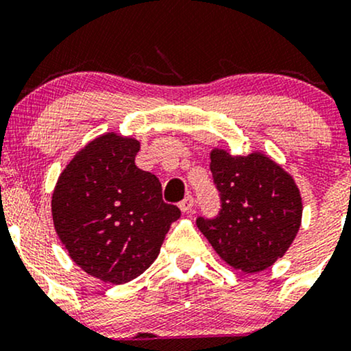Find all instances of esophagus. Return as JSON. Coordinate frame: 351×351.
Returning <instances> with one entry per match:
<instances>
[{
	"label": "esophagus",
	"instance_id": "obj_1",
	"mask_svg": "<svg viewBox=\"0 0 351 351\" xmlns=\"http://www.w3.org/2000/svg\"><path fill=\"white\" fill-rule=\"evenodd\" d=\"M180 209L183 213H191V209H193V206H195V199H193V196H186V198H184L183 201H180Z\"/></svg>",
	"mask_w": 351,
	"mask_h": 351
}]
</instances>
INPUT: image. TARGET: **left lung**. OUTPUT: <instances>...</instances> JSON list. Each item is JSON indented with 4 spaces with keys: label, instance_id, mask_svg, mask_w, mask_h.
<instances>
[{
    "label": "left lung",
    "instance_id": "8db88e82",
    "mask_svg": "<svg viewBox=\"0 0 351 351\" xmlns=\"http://www.w3.org/2000/svg\"><path fill=\"white\" fill-rule=\"evenodd\" d=\"M209 156L221 211L213 219L198 217V229L231 267L247 274L271 267L299 232L302 198L295 181L261 152L243 156L215 148Z\"/></svg>",
    "mask_w": 351,
    "mask_h": 351
}]
</instances>
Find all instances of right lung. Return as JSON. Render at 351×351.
<instances>
[{
	"label": "right lung",
	"instance_id": "obj_1",
	"mask_svg": "<svg viewBox=\"0 0 351 351\" xmlns=\"http://www.w3.org/2000/svg\"><path fill=\"white\" fill-rule=\"evenodd\" d=\"M138 150L132 136L100 135L75 153L52 193V221L71 259L110 284L147 271L181 216L163 201L158 178L135 165Z\"/></svg>",
	"mask_w": 351,
	"mask_h": 351
}]
</instances>
